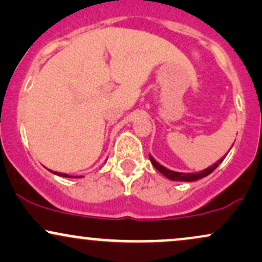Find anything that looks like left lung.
<instances>
[{
  "mask_svg": "<svg viewBox=\"0 0 262 262\" xmlns=\"http://www.w3.org/2000/svg\"><path fill=\"white\" fill-rule=\"evenodd\" d=\"M150 158V161H151V164L154 165V167L158 171H160L164 176H166L169 180H172V181H197V180L202 179V177H206L208 176L209 173H212L213 171H214L217 167L219 166V164H221L222 161H223V159H221V160L215 162L214 165H212V166H209L208 169L203 170V171H200V172H196V173H183V172H176V171H171L169 169H166V167H164L162 165L159 164L158 161L155 160L154 158H152L151 155H149Z\"/></svg>",
  "mask_w": 262,
  "mask_h": 262,
  "instance_id": "obj_1",
  "label": "left lung"
}]
</instances>
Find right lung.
Masks as SVG:
<instances>
[{
    "mask_svg": "<svg viewBox=\"0 0 262 262\" xmlns=\"http://www.w3.org/2000/svg\"><path fill=\"white\" fill-rule=\"evenodd\" d=\"M54 173H56V175H59V176H62V177H73V176H69V175H66V173H60V172H54Z\"/></svg>",
    "mask_w": 262,
    "mask_h": 262,
    "instance_id": "right-lung-1",
    "label": "right lung"
}]
</instances>
